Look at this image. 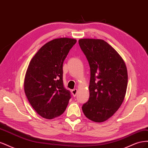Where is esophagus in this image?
Wrapping results in <instances>:
<instances>
[{
	"mask_svg": "<svg viewBox=\"0 0 148 148\" xmlns=\"http://www.w3.org/2000/svg\"><path fill=\"white\" fill-rule=\"evenodd\" d=\"M71 93H72L73 96L75 97L77 95V89H74L71 90Z\"/></svg>",
	"mask_w": 148,
	"mask_h": 148,
	"instance_id": "1",
	"label": "esophagus"
}]
</instances>
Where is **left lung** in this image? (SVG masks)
Segmentation results:
<instances>
[{"instance_id": "left-lung-1", "label": "left lung", "mask_w": 148, "mask_h": 148, "mask_svg": "<svg viewBox=\"0 0 148 148\" xmlns=\"http://www.w3.org/2000/svg\"><path fill=\"white\" fill-rule=\"evenodd\" d=\"M79 45L90 66L89 98L82 106L84 115L93 122L111 117L122 105L126 94L128 73L119 53L99 39H80Z\"/></svg>"}]
</instances>
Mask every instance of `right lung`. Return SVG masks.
<instances>
[{"instance_id": "obj_1", "label": "right lung", "mask_w": 148, "mask_h": 148, "mask_svg": "<svg viewBox=\"0 0 148 148\" xmlns=\"http://www.w3.org/2000/svg\"><path fill=\"white\" fill-rule=\"evenodd\" d=\"M77 42L69 38L47 42L31 60L25 74L24 90L31 106L41 117L52 119L64 112L70 92L63 84V63Z\"/></svg>"}]
</instances>
